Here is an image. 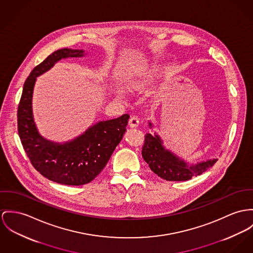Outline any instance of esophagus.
<instances>
[{
	"label": "esophagus",
	"mask_w": 253,
	"mask_h": 253,
	"mask_svg": "<svg viewBox=\"0 0 253 253\" xmlns=\"http://www.w3.org/2000/svg\"><path fill=\"white\" fill-rule=\"evenodd\" d=\"M128 124H129V126L131 127V128H135V127H137L138 126V124H139V121H138V118L136 117H132L130 119H129V122H128Z\"/></svg>",
	"instance_id": "esophagus-1"
}]
</instances>
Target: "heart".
<instances>
[{"instance_id":"1","label":"heart","mask_w":253,"mask_h":253,"mask_svg":"<svg viewBox=\"0 0 253 253\" xmlns=\"http://www.w3.org/2000/svg\"><path fill=\"white\" fill-rule=\"evenodd\" d=\"M159 69H150L148 71H144L139 73L136 77L132 79L128 85L127 88L130 92L137 94V93H142L146 91L155 82L156 78L158 76Z\"/></svg>"}]
</instances>
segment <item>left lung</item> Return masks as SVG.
<instances>
[{
	"label": "left lung",
	"mask_w": 253,
	"mask_h": 253,
	"mask_svg": "<svg viewBox=\"0 0 253 253\" xmlns=\"http://www.w3.org/2000/svg\"><path fill=\"white\" fill-rule=\"evenodd\" d=\"M149 125L152 126L151 123ZM141 154L151 170L159 177L168 181L190 180L194 176L202 174L217 161V159H214L195 166H189L170 151L166 150L162 145L160 136H152L151 134H146L144 136Z\"/></svg>",
	"instance_id": "1"
}]
</instances>
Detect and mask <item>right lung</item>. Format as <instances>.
I'll return each mask as SVG.
<instances>
[{
	"mask_svg": "<svg viewBox=\"0 0 253 253\" xmlns=\"http://www.w3.org/2000/svg\"><path fill=\"white\" fill-rule=\"evenodd\" d=\"M84 56L83 50L60 49L37 65L26 80L17 111L18 134L33 167L47 179L62 185L91 182L106 167L126 131L129 115L101 121L70 142L58 144L40 136L34 122L32 97L37 77L62 58Z\"/></svg>",
	"mask_w": 253,
	"mask_h": 253,
	"instance_id": "right-lung-1",
	"label": "right lung"
}]
</instances>
